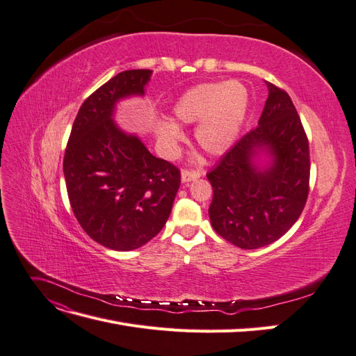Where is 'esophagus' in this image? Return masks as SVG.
Masks as SVG:
<instances>
[{"label":"esophagus","instance_id":"esophagus-1","mask_svg":"<svg viewBox=\"0 0 356 356\" xmlns=\"http://www.w3.org/2000/svg\"><path fill=\"white\" fill-rule=\"evenodd\" d=\"M202 175H203V170H200V169H182L181 179H182V182H188V181L196 179Z\"/></svg>","mask_w":356,"mask_h":356}]
</instances>
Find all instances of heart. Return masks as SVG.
I'll list each match as a JSON object with an SVG mask.
<instances>
[{
	"mask_svg": "<svg viewBox=\"0 0 356 356\" xmlns=\"http://www.w3.org/2000/svg\"><path fill=\"white\" fill-rule=\"evenodd\" d=\"M248 90L238 81L204 83L187 90L177 101L174 115L182 123L200 122L196 139L211 154H221L234 141L248 110ZM182 139L179 129L163 124L159 129V141L168 156L174 154Z\"/></svg>",
	"mask_w": 356,
	"mask_h": 356,
	"instance_id": "obj_1",
	"label": "heart"
}]
</instances>
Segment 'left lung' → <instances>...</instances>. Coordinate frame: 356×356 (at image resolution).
<instances>
[{"mask_svg": "<svg viewBox=\"0 0 356 356\" xmlns=\"http://www.w3.org/2000/svg\"><path fill=\"white\" fill-rule=\"evenodd\" d=\"M258 126L245 134L211 172L209 218L222 239L242 250L277 241L298 220L309 196V139L289 95L267 83ZM267 149L273 165L258 170L253 156Z\"/></svg>", "mask_w": 356, "mask_h": 356, "instance_id": "1", "label": "left lung"}]
</instances>
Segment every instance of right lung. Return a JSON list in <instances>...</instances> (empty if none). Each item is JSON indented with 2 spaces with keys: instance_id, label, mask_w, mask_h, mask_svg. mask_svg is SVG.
Masks as SVG:
<instances>
[{
  "instance_id": "right-lung-1",
  "label": "right lung",
  "mask_w": 356,
  "mask_h": 356,
  "mask_svg": "<svg viewBox=\"0 0 356 356\" xmlns=\"http://www.w3.org/2000/svg\"><path fill=\"white\" fill-rule=\"evenodd\" d=\"M152 70H129L86 98L63 156L68 199L81 229L114 251H132L163 229L181 184L179 169L157 159L113 122L115 102L143 95Z\"/></svg>"
}]
</instances>
